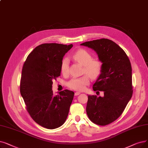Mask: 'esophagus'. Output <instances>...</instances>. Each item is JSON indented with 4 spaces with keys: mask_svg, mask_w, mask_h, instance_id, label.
Returning <instances> with one entry per match:
<instances>
[{
    "mask_svg": "<svg viewBox=\"0 0 148 148\" xmlns=\"http://www.w3.org/2000/svg\"><path fill=\"white\" fill-rule=\"evenodd\" d=\"M79 94H80V92H75V94H74V95L76 96V95H79Z\"/></svg>",
    "mask_w": 148,
    "mask_h": 148,
    "instance_id": "esophagus-1",
    "label": "esophagus"
}]
</instances>
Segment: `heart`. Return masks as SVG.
Masks as SVG:
<instances>
[{
  "instance_id": "1",
  "label": "heart",
  "mask_w": 148,
  "mask_h": 148,
  "mask_svg": "<svg viewBox=\"0 0 148 148\" xmlns=\"http://www.w3.org/2000/svg\"><path fill=\"white\" fill-rule=\"evenodd\" d=\"M73 58L84 66V73H86L93 79L98 77L100 75L102 65L101 62L97 59H92V55L88 51L83 49H80L72 56ZM61 72L63 74L68 73V60L66 58L63 59L61 63ZM90 78L88 75H84L80 77H73L67 83L71 89L76 91H83L89 85Z\"/></svg>"
}]
</instances>
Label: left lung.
I'll use <instances>...</instances> for the list:
<instances>
[{
    "mask_svg": "<svg viewBox=\"0 0 148 148\" xmlns=\"http://www.w3.org/2000/svg\"><path fill=\"white\" fill-rule=\"evenodd\" d=\"M80 45L94 50L102 63L93 90L103 91L104 95H88L86 113L93 123L105 126L120 116L132 97L131 62L125 51L107 38L86 42Z\"/></svg>",
    "mask_w": 148,
    "mask_h": 148,
    "instance_id": "left-lung-1",
    "label": "left lung"
}]
</instances>
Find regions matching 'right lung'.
<instances>
[{
    "label": "right lung",
    "mask_w": 148,
    "mask_h": 148,
    "mask_svg": "<svg viewBox=\"0 0 148 148\" xmlns=\"http://www.w3.org/2000/svg\"><path fill=\"white\" fill-rule=\"evenodd\" d=\"M72 44L43 43L28 56L22 72L21 94L27 110L37 124L56 129L65 123L74 92L65 89L54 95L53 80L60 75L63 56Z\"/></svg>",
    "instance_id": "add662e5"
}]
</instances>
